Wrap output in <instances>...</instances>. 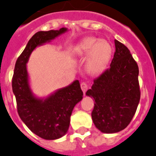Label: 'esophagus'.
Listing matches in <instances>:
<instances>
[{"instance_id": "esophagus-1", "label": "esophagus", "mask_w": 156, "mask_h": 156, "mask_svg": "<svg viewBox=\"0 0 156 156\" xmlns=\"http://www.w3.org/2000/svg\"><path fill=\"white\" fill-rule=\"evenodd\" d=\"M81 90H82L84 94H85V92H86L87 89H88V85H87L85 82H81Z\"/></svg>"}]
</instances>
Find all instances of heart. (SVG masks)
I'll return each instance as SVG.
<instances>
[{"mask_svg": "<svg viewBox=\"0 0 156 156\" xmlns=\"http://www.w3.org/2000/svg\"><path fill=\"white\" fill-rule=\"evenodd\" d=\"M76 58H86L85 71L91 75L101 73L111 59L112 48L108 41L97 37H88L77 44L72 49Z\"/></svg>", "mask_w": 156, "mask_h": 156, "instance_id": "heart-1", "label": "heart"}]
</instances>
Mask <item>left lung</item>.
<instances>
[{"instance_id":"left-lung-1","label":"left lung","mask_w":156,"mask_h":156,"mask_svg":"<svg viewBox=\"0 0 156 156\" xmlns=\"http://www.w3.org/2000/svg\"><path fill=\"white\" fill-rule=\"evenodd\" d=\"M115 52L108 69L94 80L86 95L94 98L91 118L103 133H116L132 121L140 100L139 67L126 46L115 40Z\"/></svg>"}]
</instances>
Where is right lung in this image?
Returning a JSON list of instances; mask_svg holds the SVG:
<instances>
[{
	"instance_id": "add662e5",
	"label": "right lung",
	"mask_w": 156,
	"mask_h": 156,
	"mask_svg": "<svg viewBox=\"0 0 156 156\" xmlns=\"http://www.w3.org/2000/svg\"><path fill=\"white\" fill-rule=\"evenodd\" d=\"M68 30L66 27H62L37 32L27 42L14 67L12 89L19 116L33 133L46 140L60 139L67 133L71 113L82 99L83 92L78 80H75L46 98H39L30 88L27 64L36 48L49 43Z\"/></svg>"
}]
</instances>
